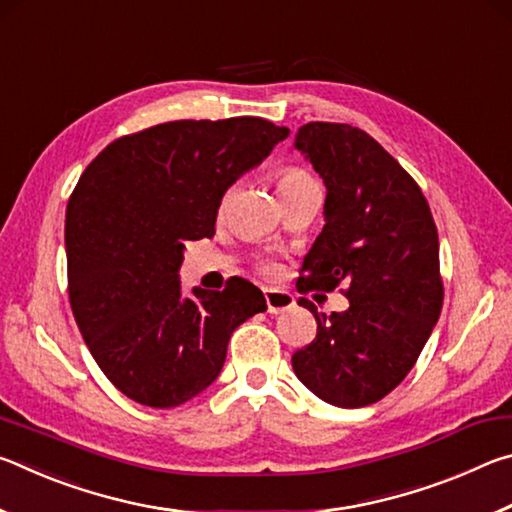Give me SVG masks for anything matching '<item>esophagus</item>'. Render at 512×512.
<instances>
[{"label":"esophagus","mask_w":512,"mask_h":512,"mask_svg":"<svg viewBox=\"0 0 512 512\" xmlns=\"http://www.w3.org/2000/svg\"><path fill=\"white\" fill-rule=\"evenodd\" d=\"M264 298H266L268 314H282V311H289L293 305H296V298H293L289 291H280V289H264Z\"/></svg>","instance_id":"34e87169"}]
</instances>
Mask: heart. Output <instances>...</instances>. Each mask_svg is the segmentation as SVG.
<instances>
[{"instance_id": "1", "label": "heart", "mask_w": 512, "mask_h": 512, "mask_svg": "<svg viewBox=\"0 0 512 512\" xmlns=\"http://www.w3.org/2000/svg\"><path fill=\"white\" fill-rule=\"evenodd\" d=\"M277 187H280L282 196H287L291 192H298V189L318 187V185H316V180L311 178L307 171H302V169H282L280 173H277ZM228 198H230V192L223 196L221 205L228 203Z\"/></svg>"}]
</instances>
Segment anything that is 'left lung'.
Masks as SVG:
<instances>
[{
	"label": "left lung",
	"mask_w": 512,
	"mask_h": 512,
	"mask_svg": "<svg viewBox=\"0 0 512 512\" xmlns=\"http://www.w3.org/2000/svg\"><path fill=\"white\" fill-rule=\"evenodd\" d=\"M293 149L323 178L325 225L302 262L298 289L343 284L350 307L325 316L316 339L291 357L311 393L341 409L379 402L415 366L443 309L438 230L427 198L368 133L311 121Z\"/></svg>",
	"instance_id": "left-lung-1"
}]
</instances>
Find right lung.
I'll return each instance as SVG.
<instances>
[{
  "mask_svg": "<svg viewBox=\"0 0 512 512\" xmlns=\"http://www.w3.org/2000/svg\"><path fill=\"white\" fill-rule=\"evenodd\" d=\"M289 128L259 117L180 119L108 144L69 196V302L112 384L131 400L171 409L203 393L228 341L266 311L248 280L185 296V244L214 235L230 185L268 158Z\"/></svg>",
  "mask_w": 512,
  "mask_h": 512,
  "instance_id": "right-lung-1",
  "label": "right lung"
}]
</instances>
